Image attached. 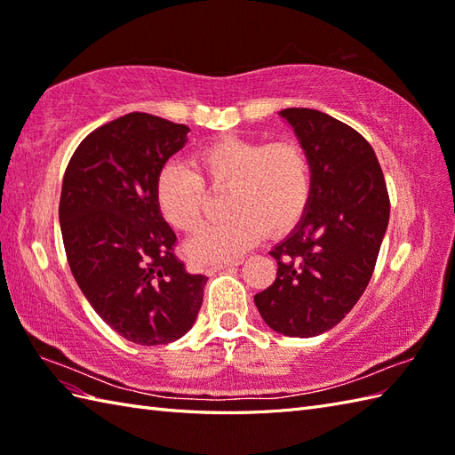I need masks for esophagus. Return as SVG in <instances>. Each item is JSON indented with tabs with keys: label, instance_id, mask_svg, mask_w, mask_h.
<instances>
[{
	"label": "esophagus",
	"instance_id": "esophagus-1",
	"mask_svg": "<svg viewBox=\"0 0 455 455\" xmlns=\"http://www.w3.org/2000/svg\"><path fill=\"white\" fill-rule=\"evenodd\" d=\"M240 259L236 261H225V263H217V266H211V267H205V273L207 275H213V273L217 271H223V269H228V267H235V266H240Z\"/></svg>",
	"mask_w": 455,
	"mask_h": 455
}]
</instances>
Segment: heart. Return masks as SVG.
<instances>
[{"label":"heart","instance_id":"obj_1","mask_svg":"<svg viewBox=\"0 0 455 455\" xmlns=\"http://www.w3.org/2000/svg\"><path fill=\"white\" fill-rule=\"evenodd\" d=\"M192 168L166 164L155 184L156 205L168 225L194 235L204 225L207 188L230 189L228 219L207 227L188 244L197 263L235 261L269 230L281 236L300 223L312 197V161L297 140L225 135L194 153Z\"/></svg>","mask_w":455,"mask_h":455}]
</instances>
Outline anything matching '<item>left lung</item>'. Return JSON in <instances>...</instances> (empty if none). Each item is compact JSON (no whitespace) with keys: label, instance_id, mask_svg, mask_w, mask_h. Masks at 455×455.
<instances>
[{"label":"left lung","instance_id":"8db88e82","mask_svg":"<svg viewBox=\"0 0 455 455\" xmlns=\"http://www.w3.org/2000/svg\"><path fill=\"white\" fill-rule=\"evenodd\" d=\"M312 161V197L292 235L269 253L277 279L258 292L266 323L314 337L339 323L371 281L389 220V196L372 145L320 110L287 108Z\"/></svg>","mask_w":455,"mask_h":455}]
</instances>
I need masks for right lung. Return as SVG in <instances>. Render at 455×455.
<instances>
[{
	"label": "right lung",
	"mask_w": 455,
	"mask_h": 455,
	"mask_svg": "<svg viewBox=\"0 0 455 455\" xmlns=\"http://www.w3.org/2000/svg\"><path fill=\"white\" fill-rule=\"evenodd\" d=\"M188 132L158 116L125 114L84 137L63 174L60 227L73 277L94 312L137 345L180 339L204 302L207 277L184 269L155 197Z\"/></svg>",
	"instance_id": "1"
}]
</instances>
